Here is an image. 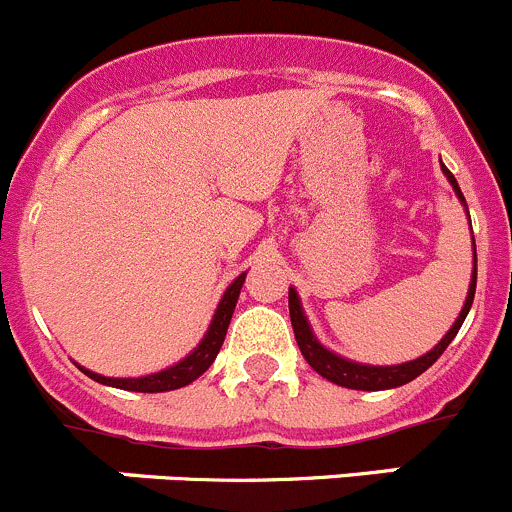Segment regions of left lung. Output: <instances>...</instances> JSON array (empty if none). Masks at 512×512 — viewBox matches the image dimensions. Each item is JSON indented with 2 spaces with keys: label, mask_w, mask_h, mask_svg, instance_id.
<instances>
[{
  "label": "left lung",
  "mask_w": 512,
  "mask_h": 512,
  "mask_svg": "<svg viewBox=\"0 0 512 512\" xmlns=\"http://www.w3.org/2000/svg\"><path fill=\"white\" fill-rule=\"evenodd\" d=\"M440 167H443L445 177H448V182L453 185L458 200L463 202V207L468 210V205H465V197H463V192H460L458 180L453 177V172H450L445 165H440ZM475 282H478V255H475V240H473V277H470L468 297H465V305H463V310H460L458 320L453 322V327L448 330V335H445L443 340L433 347V350L425 352V355L418 357V360L403 362V365H385V367L362 365V362L345 360V357L335 355V352H330L327 347H322L320 342H317L315 332H312L310 322H307L305 312H302L300 297H297L295 287H290L292 330H295V340H297V345H300V352L305 355V360L310 362L312 370H315L317 375L325 377V380H330V382H335V385H340V388H350V390L400 388V385H405V382H410V380H415L418 375H423V372L428 370V367L433 365L440 355H443L445 347L453 342V337L458 335L460 325L465 322V317H468V312H470V305H473Z\"/></svg>",
  "instance_id": "1"
}]
</instances>
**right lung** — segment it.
I'll use <instances>...</instances> for the list:
<instances>
[{"instance_id": "obj_1", "label": "right lung", "mask_w": 512, "mask_h": 512, "mask_svg": "<svg viewBox=\"0 0 512 512\" xmlns=\"http://www.w3.org/2000/svg\"><path fill=\"white\" fill-rule=\"evenodd\" d=\"M245 275L247 272H242V275L235 277V282L227 287L220 305H217L215 317H212L210 327H207L205 337H202V342L185 357V360L177 362V365L145 377H104V375H97V372L87 370V367L82 365H79V370H82L87 377H92V380L102 382V385H109V388L135 390V393H167V390L185 388V385H190L192 380H197V377H200L212 362H215L217 352H220L222 342H225L227 327H230L232 312H235V305H237V297H240L242 285H245Z\"/></svg>"}]
</instances>
